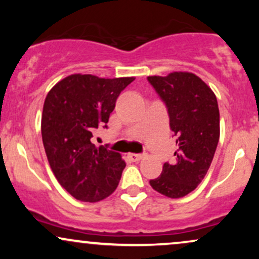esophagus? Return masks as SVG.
<instances>
[{
  "label": "esophagus",
  "instance_id": "34e87169",
  "mask_svg": "<svg viewBox=\"0 0 259 259\" xmlns=\"http://www.w3.org/2000/svg\"><path fill=\"white\" fill-rule=\"evenodd\" d=\"M127 157H129L133 162H139V160H141L142 158H144V156H142V154H136V153H129L127 154Z\"/></svg>",
  "mask_w": 259,
  "mask_h": 259
}]
</instances>
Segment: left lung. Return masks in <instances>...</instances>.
Here are the masks:
<instances>
[{
  "label": "left lung",
  "instance_id": "8db88e82",
  "mask_svg": "<svg viewBox=\"0 0 259 259\" xmlns=\"http://www.w3.org/2000/svg\"><path fill=\"white\" fill-rule=\"evenodd\" d=\"M147 79L167 105L178 146L175 162L164 163L162 174L150 185L169 198H181L201 184L214 157L221 135L218 102L212 89L194 73Z\"/></svg>",
  "mask_w": 259,
  "mask_h": 259
}]
</instances>
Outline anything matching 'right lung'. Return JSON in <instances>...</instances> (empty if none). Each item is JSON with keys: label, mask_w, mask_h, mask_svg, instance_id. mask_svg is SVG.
<instances>
[{"label": "right lung", "mask_w": 259, "mask_h": 259, "mask_svg": "<svg viewBox=\"0 0 259 259\" xmlns=\"http://www.w3.org/2000/svg\"><path fill=\"white\" fill-rule=\"evenodd\" d=\"M134 76L105 79L72 74L45 99L41 135L49 164L68 194L82 202L105 200L117 189L125 162L120 153L91 142L108 123L115 101Z\"/></svg>", "instance_id": "add662e5"}]
</instances>
